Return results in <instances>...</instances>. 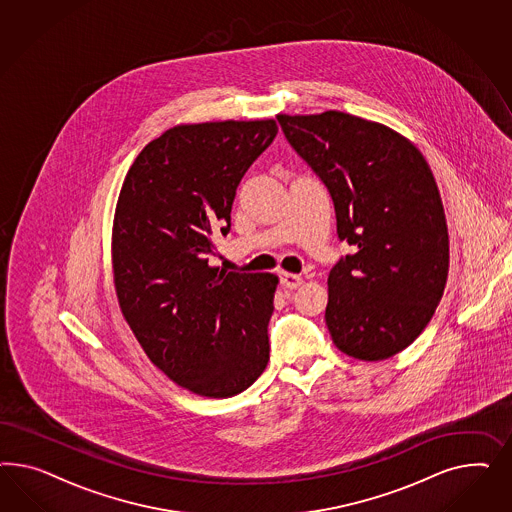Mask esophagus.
<instances>
[{"label":"esophagus","mask_w":512,"mask_h":512,"mask_svg":"<svg viewBox=\"0 0 512 512\" xmlns=\"http://www.w3.org/2000/svg\"><path fill=\"white\" fill-rule=\"evenodd\" d=\"M279 279H281V285H283V287H287V289H298V287L304 283L302 276L289 274V272H281V274H279Z\"/></svg>","instance_id":"1"}]
</instances>
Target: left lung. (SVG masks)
Segmentation results:
<instances>
[{
  "mask_svg": "<svg viewBox=\"0 0 512 512\" xmlns=\"http://www.w3.org/2000/svg\"><path fill=\"white\" fill-rule=\"evenodd\" d=\"M355 248L328 274L325 321L349 357L377 362L417 340L449 276V231L434 174L409 139L340 110L278 114Z\"/></svg>",
  "mask_w": 512,
  "mask_h": 512,
  "instance_id": "obj_1",
  "label": "left lung"
}]
</instances>
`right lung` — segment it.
<instances>
[{
	"label": "right lung",
	"mask_w": 512,
	"mask_h": 512,
	"mask_svg": "<svg viewBox=\"0 0 512 512\" xmlns=\"http://www.w3.org/2000/svg\"><path fill=\"white\" fill-rule=\"evenodd\" d=\"M278 135L276 120L167 129L125 176L112 225L114 287L144 353L176 385L231 398L270 360L278 276L210 266L236 187Z\"/></svg>",
	"instance_id": "1"
}]
</instances>
